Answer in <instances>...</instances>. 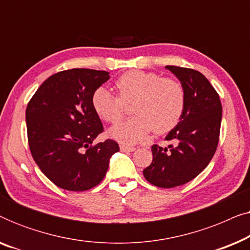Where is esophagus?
I'll return each instance as SVG.
<instances>
[{"mask_svg": "<svg viewBox=\"0 0 250 250\" xmlns=\"http://www.w3.org/2000/svg\"><path fill=\"white\" fill-rule=\"evenodd\" d=\"M119 148H121V151H123V152H132V151H134V150H135L134 146H125V145H121Z\"/></svg>", "mask_w": 250, "mask_h": 250, "instance_id": "1", "label": "esophagus"}]
</instances>
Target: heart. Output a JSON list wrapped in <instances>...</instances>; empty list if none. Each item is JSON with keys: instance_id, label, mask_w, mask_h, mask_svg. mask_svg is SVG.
Wrapping results in <instances>:
<instances>
[{"instance_id": "1", "label": "heart", "mask_w": 250, "mask_h": 250, "mask_svg": "<svg viewBox=\"0 0 250 250\" xmlns=\"http://www.w3.org/2000/svg\"><path fill=\"white\" fill-rule=\"evenodd\" d=\"M118 94L99 87L92 97V105L99 117L108 123H117L124 117V104L133 101L127 121L110 128L109 135L123 143L142 141L155 128L159 134L176 126L186 104L184 90L177 81L163 78L156 73L131 70L116 82Z\"/></svg>"}]
</instances>
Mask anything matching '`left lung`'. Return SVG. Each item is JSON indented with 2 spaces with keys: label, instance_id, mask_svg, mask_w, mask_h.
<instances>
[{
  "label": "left lung",
  "instance_id": "obj_1",
  "mask_svg": "<svg viewBox=\"0 0 250 250\" xmlns=\"http://www.w3.org/2000/svg\"><path fill=\"white\" fill-rule=\"evenodd\" d=\"M181 82L186 104L177 125L166 135L170 145L151 146L152 163L143 169L149 183L174 188L193 180L206 168L218 145L222 104L217 92L199 71L166 66Z\"/></svg>",
  "mask_w": 250,
  "mask_h": 250
}]
</instances>
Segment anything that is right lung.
Instances as JSON below:
<instances>
[{"label":"right lung","instance_id":"1","mask_svg":"<svg viewBox=\"0 0 250 250\" xmlns=\"http://www.w3.org/2000/svg\"><path fill=\"white\" fill-rule=\"evenodd\" d=\"M109 78L104 70L60 71L37 88L27 105L30 152L44 175L61 189L85 191L98 186L111 156L119 151L114 140L91 146L104 132L92 97Z\"/></svg>","mask_w":250,"mask_h":250}]
</instances>
